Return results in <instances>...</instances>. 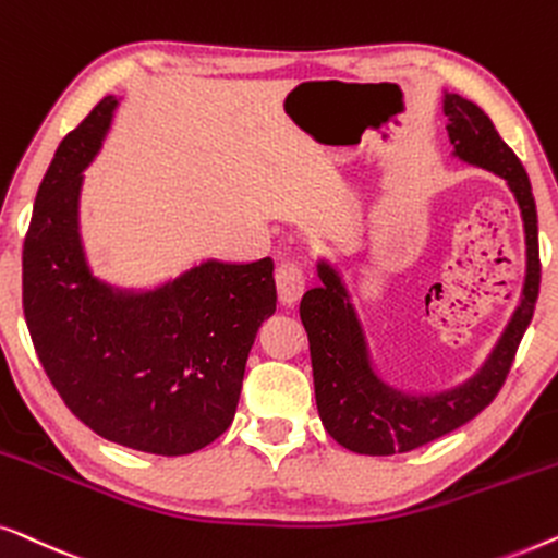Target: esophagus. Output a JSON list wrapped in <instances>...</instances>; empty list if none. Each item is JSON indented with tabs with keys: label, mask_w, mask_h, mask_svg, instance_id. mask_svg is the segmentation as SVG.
<instances>
[{
	"label": "esophagus",
	"mask_w": 558,
	"mask_h": 558,
	"mask_svg": "<svg viewBox=\"0 0 558 558\" xmlns=\"http://www.w3.org/2000/svg\"><path fill=\"white\" fill-rule=\"evenodd\" d=\"M278 293L282 303H295L305 290V270L298 260H282L276 270Z\"/></svg>",
	"instance_id": "1"
}]
</instances>
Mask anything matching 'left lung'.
I'll use <instances>...</instances> for the list:
<instances>
[{
	"label": "left lung",
	"mask_w": 558,
	"mask_h": 558,
	"mask_svg": "<svg viewBox=\"0 0 558 558\" xmlns=\"http://www.w3.org/2000/svg\"><path fill=\"white\" fill-rule=\"evenodd\" d=\"M445 116L450 121L447 136L454 146V154L504 177L515 194L525 227V255H529L523 298L504 339L498 341L488 364L475 379L447 395L427 399L402 397L384 387L372 374L364 333L349 303L347 288L331 268L320 265L318 276L324 286L308 290L301 301V320L311 347L316 404L326 433L347 450L359 454L410 452L481 414L506 384L518 343L531 324L538 301V217L523 163L498 136L488 116L458 93L445 96Z\"/></svg>",
	"instance_id": "8db88e82"
}]
</instances>
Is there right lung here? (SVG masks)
I'll list each match as a JSON object with an SVG mask.
<instances>
[{
	"mask_svg": "<svg viewBox=\"0 0 558 558\" xmlns=\"http://www.w3.org/2000/svg\"><path fill=\"white\" fill-rule=\"evenodd\" d=\"M116 100L62 138L22 247V308L37 359L93 433L151 454H190L232 425L257 328L276 313L270 257L207 263L174 286L123 298L98 286L77 240L81 171Z\"/></svg>",
	"mask_w": 558,
	"mask_h": 558,
	"instance_id": "add662e5",
	"label": "right lung"
}]
</instances>
